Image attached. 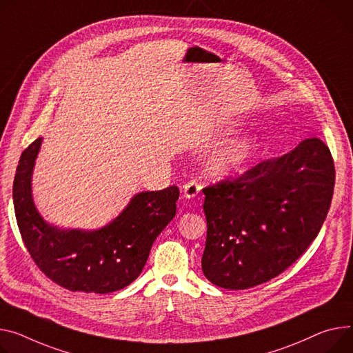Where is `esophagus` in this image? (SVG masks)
I'll use <instances>...</instances> for the list:
<instances>
[{
  "mask_svg": "<svg viewBox=\"0 0 353 353\" xmlns=\"http://www.w3.org/2000/svg\"><path fill=\"white\" fill-rule=\"evenodd\" d=\"M201 189H202V183L198 179L189 181L188 183L183 185V196L188 199H192L201 192Z\"/></svg>",
  "mask_w": 353,
  "mask_h": 353,
  "instance_id": "obj_1",
  "label": "esophagus"
}]
</instances>
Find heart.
I'll list each match as a JSON object with an SVG mask.
<instances>
[{
    "label": "heart",
    "mask_w": 353,
    "mask_h": 353,
    "mask_svg": "<svg viewBox=\"0 0 353 353\" xmlns=\"http://www.w3.org/2000/svg\"><path fill=\"white\" fill-rule=\"evenodd\" d=\"M249 154V147L245 143H237L228 145L219 151H216L209 157L208 170L213 175H225L237 171L245 164Z\"/></svg>",
    "instance_id": "1"
}]
</instances>
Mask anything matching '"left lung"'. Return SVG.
Listing matches in <instances>:
<instances>
[{
    "label": "left lung",
    "mask_w": 353,
    "mask_h": 353,
    "mask_svg": "<svg viewBox=\"0 0 353 353\" xmlns=\"http://www.w3.org/2000/svg\"><path fill=\"white\" fill-rule=\"evenodd\" d=\"M334 185L331 151L312 137L203 188L205 277L222 288L246 290L281 274L318 236Z\"/></svg>",
    "instance_id": "left-lung-1"
}]
</instances>
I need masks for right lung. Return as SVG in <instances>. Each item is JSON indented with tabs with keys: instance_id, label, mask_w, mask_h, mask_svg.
Returning <instances> with one entry per match:
<instances>
[{
	"instance_id": "add662e5",
	"label": "right lung",
	"mask_w": 353,
	"mask_h": 353,
	"mask_svg": "<svg viewBox=\"0 0 353 353\" xmlns=\"http://www.w3.org/2000/svg\"><path fill=\"white\" fill-rule=\"evenodd\" d=\"M42 139L25 148L12 186L23 245L42 273L70 291L107 294L137 279L152 243L174 219L178 186L135 195L117 218L99 230H62L38 213L31 179Z\"/></svg>"
}]
</instances>
